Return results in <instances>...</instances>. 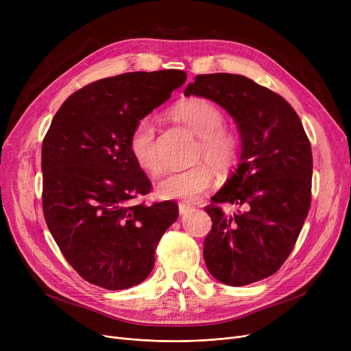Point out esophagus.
<instances>
[{"mask_svg":"<svg viewBox=\"0 0 351 351\" xmlns=\"http://www.w3.org/2000/svg\"><path fill=\"white\" fill-rule=\"evenodd\" d=\"M191 210H192V206H191V205H188V204H179V213H180V216L186 215V213L191 212Z\"/></svg>","mask_w":351,"mask_h":351,"instance_id":"1","label":"esophagus"}]
</instances>
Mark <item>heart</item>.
Instances as JSON below:
<instances>
[{"label":"heart","instance_id":"obj_1","mask_svg":"<svg viewBox=\"0 0 351 351\" xmlns=\"http://www.w3.org/2000/svg\"><path fill=\"white\" fill-rule=\"evenodd\" d=\"M173 114L200 138L197 159L204 158L220 172L232 168L237 160L239 143L230 131L222 128L225 123L222 110L204 98H192L178 105ZM129 149L142 169L152 173L160 171L155 123L151 118H143L135 125L129 138ZM211 167L200 163L191 169L166 173L158 180L156 191L165 199L196 200L212 186L215 172Z\"/></svg>","mask_w":351,"mask_h":351}]
</instances>
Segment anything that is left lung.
I'll return each mask as SVG.
<instances>
[{"label": "left lung", "instance_id": "obj_1", "mask_svg": "<svg viewBox=\"0 0 351 351\" xmlns=\"http://www.w3.org/2000/svg\"><path fill=\"white\" fill-rule=\"evenodd\" d=\"M222 106L241 135V156L206 206L212 230L204 259L213 278L246 286L274 274L304 225L311 200L313 156L299 115L276 92L236 73L197 75L185 97ZM239 209L226 215L217 205Z\"/></svg>", "mask_w": 351, "mask_h": 351}]
</instances>
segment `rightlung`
I'll list each match as a JSON object with an SVG mask.
<instances>
[{
  "mask_svg": "<svg viewBox=\"0 0 351 351\" xmlns=\"http://www.w3.org/2000/svg\"><path fill=\"white\" fill-rule=\"evenodd\" d=\"M186 81L179 69L128 72L92 82L55 114L43 142V209L68 263L106 290L142 283L175 202L131 205L151 182L129 149L135 125Z\"/></svg>",
  "mask_w": 351,
  "mask_h": 351,
  "instance_id": "obj_1",
  "label": "right lung"
}]
</instances>
